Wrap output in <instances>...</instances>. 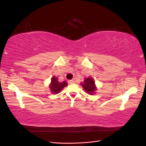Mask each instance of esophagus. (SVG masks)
Returning <instances> with one entry per match:
<instances>
[{
	"label": "esophagus",
	"mask_w": 146,
	"mask_h": 146,
	"mask_svg": "<svg viewBox=\"0 0 146 146\" xmlns=\"http://www.w3.org/2000/svg\"><path fill=\"white\" fill-rule=\"evenodd\" d=\"M68 83H69V84H72V83H75V81H74V80H70L68 81Z\"/></svg>",
	"instance_id": "esophagus-1"
}]
</instances>
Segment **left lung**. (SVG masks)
Returning a JSON list of instances; mask_svg holds the SVG:
<instances>
[{"mask_svg": "<svg viewBox=\"0 0 146 146\" xmlns=\"http://www.w3.org/2000/svg\"><path fill=\"white\" fill-rule=\"evenodd\" d=\"M81 85L83 86L84 90L90 95L93 94L97 89L93 78L91 77L85 78L84 82L83 83H81Z\"/></svg>", "mask_w": 146, "mask_h": 146, "instance_id": "obj_1", "label": "left lung"}]
</instances>
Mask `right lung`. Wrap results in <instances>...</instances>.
Returning a JSON list of instances; mask_svg holds the SVG:
<instances>
[{"label": "right lung", "instance_id": "right-lung-1", "mask_svg": "<svg viewBox=\"0 0 146 146\" xmlns=\"http://www.w3.org/2000/svg\"><path fill=\"white\" fill-rule=\"evenodd\" d=\"M67 85V82H66L64 81L63 82H59L58 81V78L54 76L51 79V83L49 86L52 93L56 94L59 93V92L62 90V89H63V88Z\"/></svg>", "mask_w": 146, "mask_h": 146}]
</instances>
